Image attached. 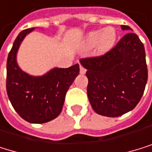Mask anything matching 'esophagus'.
<instances>
[{
    "label": "esophagus",
    "instance_id": "esophagus-1",
    "mask_svg": "<svg viewBox=\"0 0 152 152\" xmlns=\"http://www.w3.org/2000/svg\"><path fill=\"white\" fill-rule=\"evenodd\" d=\"M86 71H87V69L84 67L83 65H80V74H82V75H84L86 73Z\"/></svg>",
    "mask_w": 152,
    "mask_h": 152
}]
</instances>
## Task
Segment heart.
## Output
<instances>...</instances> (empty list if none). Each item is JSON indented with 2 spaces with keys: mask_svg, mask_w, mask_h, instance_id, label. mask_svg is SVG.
Listing matches in <instances>:
<instances>
[{
  "mask_svg": "<svg viewBox=\"0 0 152 152\" xmlns=\"http://www.w3.org/2000/svg\"><path fill=\"white\" fill-rule=\"evenodd\" d=\"M116 31L113 27H107L103 31L97 30L90 32L86 39L88 46L94 47L98 45L99 50L102 51H106L113 47L116 41Z\"/></svg>",
  "mask_w": 152,
  "mask_h": 152,
  "instance_id": "obj_1",
  "label": "heart"
}]
</instances>
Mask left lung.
<instances>
[{
  "label": "left lung",
  "instance_id": "left-lung-1",
  "mask_svg": "<svg viewBox=\"0 0 152 152\" xmlns=\"http://www.w3.org/2000/svg\"><path fill=\"white\" fill-rule=\"evenodd\" d=\"M122 29L131 31L128 26ZM88 70V97L93 110L117 117L133 110L142 98L148 80L145 48L137 35L128 32L102 55L80 60Z\"/></svg>",
  "mask_w": 152,
  "mask_h": 152
}]
</instances>
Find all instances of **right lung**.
Returning a JSON list of instances; mask_svg holds the SVG:
<instances>
[{
    "mask_svg": "<svg viewBox=\"0 0 152 152\" xmlns=\"http://www.w3.org/2000/svg\"><path fill=\"white\" fill-rule=\"evenodd\" d=\"M34 29L19 33L7 58L6 90L15 112L33 124L47 123L62 112L67 90L79 74V64L54 68L43 77H31L19 68L16 53L22 40Z\"/></svg>",
    "mask_w": 152,
    "mask_h": 152,
    "instance_id": "1",
    "label": "right lung"
}]
</instances>
